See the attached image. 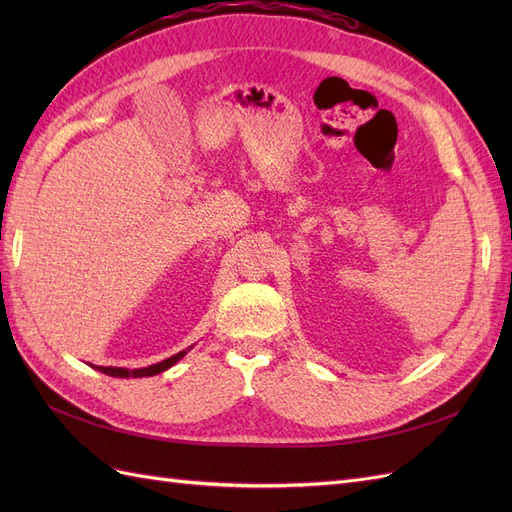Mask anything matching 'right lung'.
<instances>
[{"instance_id": "obj_1", "label": "right lung", "mask_w": 512, "mask_h": 512, "mask_svg": "<svg viewBox=\"0 0 512 512\" xmlns=\"http://www.w3.org/2000/svg\"><path fill=\"white\" fill-rule=\"evenodd\" d=\"M190 350V348H188ZM188 350H181L177 354L170 356V359H164L162 363H156V365H149V367H141V369H126V367H100L96 365L98 371H102V374L106 376H113V378H145V376H156V374H162V371H166L168 367H173L177 361H181L185 352Z\"/></svg>"}]
</instances>
